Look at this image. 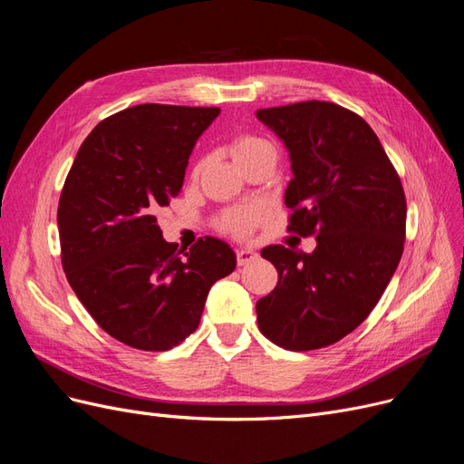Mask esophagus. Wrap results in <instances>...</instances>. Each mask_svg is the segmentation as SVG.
Wrapping results in <instances>:
<instances>
[{
	"label": "esophagus",
	"mask_w": 464,
	"mask_h": 464,
	"mask_svg": "<svg viewBox=\"0 0 464 464\" xmlns=\"http://www.w3.org/2000/svg\"><path fill=\"white\" fill-rule=\"evenodd\" d=\"M257 257H259V255L255 253L253 249H249V247H242V249H237V253H236V259H237L239 266H244L247 263H253Z\"/></svg>",
	"instance_id": "34e87169"
}]
</instances>
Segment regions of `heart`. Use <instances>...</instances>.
Masks as SVG:
<instances>
[{
    "instance_id": "1",
    "label": "heart",
    "mask_w": 464,
    "mask_h": 464,
    "mask_svg": "<svg viewBox=\"0 0 464 464\" xmlns=\"http://www.w3.org/2000/svg\"><path fill=\"white\" fill-rule=\"evenodd\" d=\"M230 155L236 161V165H244L251 161V159H257L263 155H275V148L273 143L261 136L242 134L234 138V141L230 143ZM205 165H207V157H201L194 165V169H191V177L198 179ZM257 218H259V213L255 209H236L222 217V228L236 236H247L255 222H257Z\"/></svg>"
}]
</instances>
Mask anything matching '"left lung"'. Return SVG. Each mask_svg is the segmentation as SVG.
<instances>
[{
  "label": "left lung",
  "mask_w": 464,
  "mask_h": 464,
  "mask_svg": "<svg viewBox=\"0 0 464 464\" xmlns=\"http://www.w3.org/2000/svg\"><path fill=\"white\" fill-rule=\"evenodd\" d=\"M290 153L287 230L316 236L313 253L268 246L278 284L257 301L266 338L290 351L332 345L353 332L388 287L403 255L407 203L374 130L330 102L259 109Z\"/></svg>",
  "instance_id": "8db88e82"
}]
</instances>
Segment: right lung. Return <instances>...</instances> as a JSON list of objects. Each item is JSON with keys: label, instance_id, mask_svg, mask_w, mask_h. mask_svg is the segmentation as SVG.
Masks as SVG:
<instances>
[{"label": "right lung", "instance_id": "add662e5", "mask_svg": "<svg viewBox=\"0 0 464 464\" xmlns=\"http://www.w3.org/2000/svg\"><path fill=\"white\" fill-rule=\"evenodd\" d=\"M218 107L143 103L102 121L80 146L59 199L67 280L115 340L167 351L199 326L211 285L236 253L207 236L189 251L165 242L157 209L177 198L188 159Z\"/></svg>", "mask_w": 464, "mask_h": 464}]
</instances>
